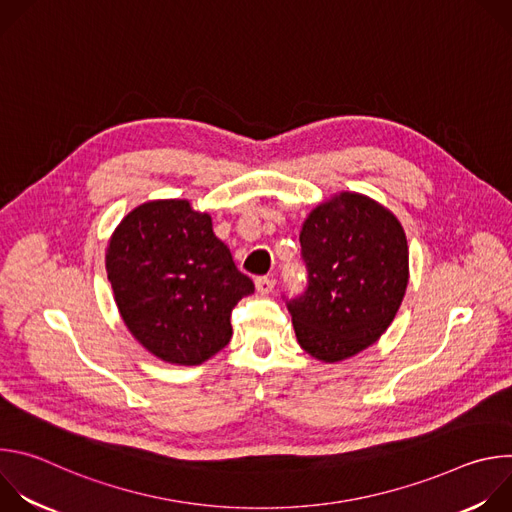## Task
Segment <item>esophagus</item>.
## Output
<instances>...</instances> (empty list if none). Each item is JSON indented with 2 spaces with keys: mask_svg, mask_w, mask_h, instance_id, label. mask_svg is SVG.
Segmentation results:
<instances>
[{
  "mask_svg": "<svg viewBox=\"0 0 512 512\" xmlns=\"http://www.w3.org/2000/svg\"><path fill=\"white\" fill-rule=\"evenodd\" d=\"M255 287H257L259 294H271L273 287H275V277H271V275H261V277L255 279Z\"/></svg>",
  "mask_w": 512,
  "mask_h": 512,
  "instance_id": "esophagus-1",
  "label": "esophagus"
}]
</instances>
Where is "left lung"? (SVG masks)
<instances>
[{"label": "left lung", "instance_id": "1", "mask_svg": "<svg viewBox=\"0 0 512 512\" xmlns=\"http://www.w3.org/2000/svg\"><path fill=\"white\" fill-rule=\"evenodd\" d=\"M300 245L306 287L283 296L300 346L336 362L375 344L393 322L409 277L397 218L367 196L344 192L312 210Z\"/></svg>", "mask_w": 512, "mask_h": 512}]
</instances>
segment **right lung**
Listing matches in <instances>:
<instances>
[{
	"label": "right lung",
	"mask_w": 512,
	"mask_h": 512,
	"mask_svg": "<svg viewBox=\"0 0 512 512\" xmlns=\"http://www.w3.org/2000/svg\"><path fill=\"white\" fill-rule=\"evenodd\" d=\"M107 277L131 334L174 364H200L225 348L233 308L255 291L210 216L186 200L131 210L109 243Z\"/></svg>",
	"instance_id": "1"
}]
</instances>
